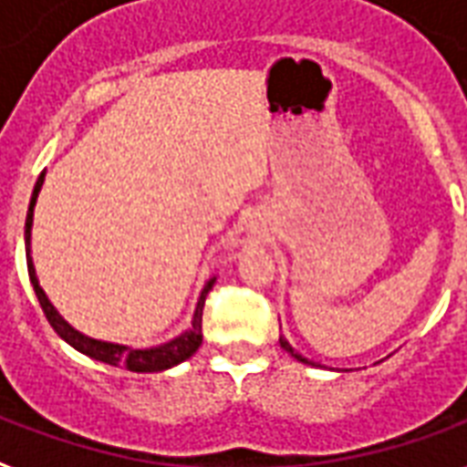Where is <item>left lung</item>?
<instances>
[{"label": "left lung", "mask_w": 467, "mask_h": 467, "mask_svg": "<svg viewBox=\"0 0 467 467\" xmlns=\"http://www.w3.org/2000/svg\"><path fill=\"white\" fill-rule=\"evenodd\" d=\"M278 343H281V348H284L285 353H291V356H294L296 360H301V363H308V360H306L304 356H301V353H296V350H294V346H291V343L285 341L284 336H281V338H278Z\"/></svg>", "instance_id": "left-lung-1"}]
</instances>
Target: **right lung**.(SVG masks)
<instances>
[{"instance_id": "right-lung-1", "label": "right lung", "mask_w": 467, "mask_h": 467, "mask_svg": "<svg viewBox=\"0 0 467 467\" xmlns=\"http://www.w3.org/2000/svg\"><path fill=\"white\" fill-rule=\"evenodd\" d=\"M44 183V171L39 173V179L34 183L32 201H29V211H26V223H24V246H26V268H29V281L34 285V294L39 298V306H42L47 321L52 323V328L59 333L64 341L69 343L71 348L81 350L84 356H89L94 360H101V363H109V366H121L126 370H134V373H156V370H166L171 366H179L186 358H192L193 353L199 350L203 336H201V316H203V304H206V296L213 288V281L211 278L209 284L203 285V291L199 296V304H196V313H193L192 328L183 331L182 336H176L173 341L163 343V346H156V348H129V346H119V343H107L97 341V338H89L84 333L74 331L69 323L61 318L57 308L49 304V298L42 291V285L36 281V271H34L32 254H29V244H32V221H34V206H36V196L42 192Z\"/></svg>"}]
</instances>
